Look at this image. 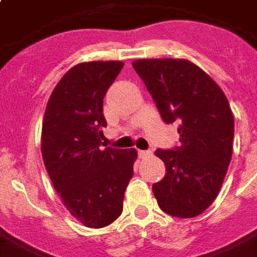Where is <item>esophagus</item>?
<instances>
[{
    "label": "esophagus",
    "instance_id": "34e87169",
    "mask_svg": "<svg viewBox=\"0 0 257 257\" xmlns=\"http://www.w3.org/2000/svg\"><path fill=\"white\" fill-rule=\"evenodd\" d=\"M138 154H139L140 158H146V157L150 156L151 150H139L138 151Z\"/></svg>",
    "mask_w": 257,
    "mask_h": 257
}]
</instances>
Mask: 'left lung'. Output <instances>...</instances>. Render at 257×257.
Returning a JSON list of instances; mask_svg holds the SVG:
<instances>
[{"mask_svg":"<svg viewBox=\"0 0 257 257\" xmlns=\"http://www.w3.org/2000/svg\"><path fill=\"white\" fill-rule=\"evenodd\" d=\"M162 119L179 122L180 145L156 151L167 173L153 184L157 202L175 217H195L215 201L232 156L234 115L224 92L202 68L186 59H139Z\"/></svg>","mask_w":257,"mask_h":257,"instance_id":"8db88e82","label":"left lung"}]
</instances>
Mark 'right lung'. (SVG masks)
Here are the masks:
<instances>
[{
    "instance_id": "add662e5",
    "label": "right lung",
    "mask_w": 257,
    "mask_h": 257,
    "mask_svg": "<svg viewBox=\"0 0 257 257\" xmlns=\"http://www.w3.org/2000/svg\"><path fill=\"white\" fill-rule=\"evenodd\" d=\"M122 62H86L64 74L48 100L41 151L62 202L84 226L101 228L121 215L138 151L100 149L103 99Z\"/></svg>"
}]
</instances>
